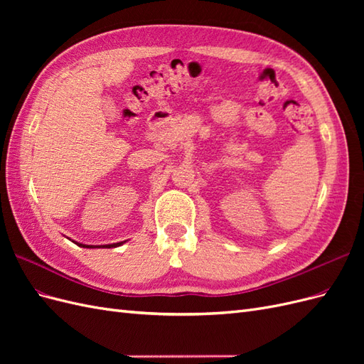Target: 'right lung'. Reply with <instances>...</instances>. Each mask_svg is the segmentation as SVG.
Wrapping results in <instances>:
<instances>
[{
  "label": "right lung",
  "mask_w": 364,
  "mask_h": 364,
  "mask_svg": "<svg viewBox=\"0 0 364 364\" xmlns=\"http://www.w3.org/2000/svg\"><path fill=\"white\" fill-rule=\"evenodd\" d=\"M124 243V241H121V243H114V245H105V246H85V245H79V246H82V247H117V246H121V245H123Z\"/></svg>",
  "instance_id": "right-lung-1"
}]
</instances>
